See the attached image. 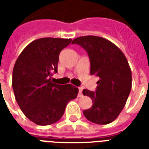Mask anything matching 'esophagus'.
<instances>
[{"label":"esophagus","mask_w":149,"mask_h":149,"mask_svg":"<svg viewBox=\"0 0 149 149\" xmlns=\"http://www.w3.org/2000/svg\"><path fill=\"white\" fill-rule=\"evenodd\" d=\"M83 96L82 94V88H79V93H78V97H81Z\"/></svg>","instance_id":"esophagus-1"}]
</instances>
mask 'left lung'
<instances>
[{
	"label": "left lung",
	"mask_w": 149,
	"mask_h": 149,
	"mask_svg": "<svg viewBox=\"0 0 149 149\" xmlns=\"http://www.w3.org/2000/svg\"><path fill=\"white\" fill-rule=\"evenodd\" d=\"M72 44L81 45L90 60V74L99 78L96 92L84 89L83 94L93 100V106L84 110L89 121L108 125L115 120L124 109L132 88V72L118 47L103 37L85 36Z\"/></svg>",
	"instance_id": "obj_1"
}]
</instances>
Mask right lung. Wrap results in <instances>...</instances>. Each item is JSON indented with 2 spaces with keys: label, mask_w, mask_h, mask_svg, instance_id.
I'll return each mask as SVG.
<instances>
[{
  "label": "right lung",
  "mask_w": 149,
  "mask_h": 149,
  "mask_svg": "<svg viewBox=\"0 0 149 149\" xmlns=\"http://www.w3.org/2000/svg\"><path fill=\"white\" fill-rule=\"evenodd\" d=\"M71 39L45 37L31 42L16 61L12 85L15 98L25 116L38 125L58 121L69 100L77 97L78 88L51 81L57 72L59 55Z\"/></svg>",
  "instance_id": "add662e5"
}]
</instances>
